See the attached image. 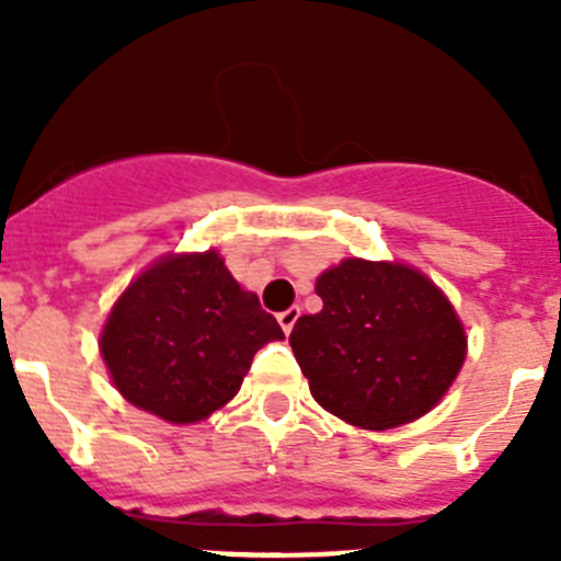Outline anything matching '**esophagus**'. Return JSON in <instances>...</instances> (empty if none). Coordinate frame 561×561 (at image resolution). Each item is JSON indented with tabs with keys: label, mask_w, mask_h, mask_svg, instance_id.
<instances>
[{
	"label": "esophagus",
	"mask_w": 561,
	"mask_h": 561,
	"mask_svg": "<svg viewBox=\"0 0 561 561\" xmlns=\"http://www.w3.org/2000/svg\"><path fill=\"white\" fill-rule=\"evenodd\" d=\"M297 317H300V309H297V306H289V309L277 314V323H280V329H284L286 334H289V331L295 329Z\"/></svg>",
	"instance_id": "1"
}]
</instances>
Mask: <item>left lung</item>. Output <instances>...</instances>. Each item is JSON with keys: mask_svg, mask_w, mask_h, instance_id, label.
I'll return each instance as SVG.
<instances>
[{"mask_svg": "<svg viewBox=\"0 0 561 561\" xmlns=\"http://www.w3.org/2000/svg\"><path fill=\"white\" fill-rule=\"evenodd\" d=\"M323 309L291 329L311 396L362 430H390L430 413L466 356L444 291L401 264L348 257L317 277Z\"/></svg>", "mask_w": 561, "mask_h": 561, "instance_id": "1", "label": "left lung"}]
</instances>
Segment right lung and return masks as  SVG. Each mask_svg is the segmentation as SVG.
Masks as SVG:
<instances>
[{
    "instance_id": "right-lung-1",
    "label": "right lung",
    "mask_w": 561,
    "mask_h": 561,
    "mask_svg": "<svg viewBox=\"0 0 561 561\" xmlns=\"http://www.w3.org/2000/svg\"><path fill=\"white\" fill-rule=\"evenodd\" d=\"M284 331L219 252L168 255L114 304L101 354L134 408L171 424L202 421L238 393L252 356Z\"/></svg>"
}]
</instances>
